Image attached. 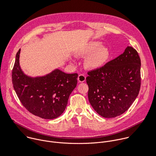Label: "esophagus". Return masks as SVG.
Segmentation results:
<instances>
[{
  "mask_svg": "<svg viewBox=\"0 0 156 156\" xmlns=\"http://www.w3.org/2000/svg\"><path fill=\"white\" fill-rule=\"evenodd\" d=\"M77 79L79 82H83L86 80V76L84 74H79Z\"/></svg>",
  "mask_w": 156,
  "mask_h": 156,
  "instance_id": "34e87169",
  "label": "esophagus"
}]
</instances>
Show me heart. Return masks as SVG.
<instances>
[{
    "instance_id": "obj_1",
    "label": "heart",
    "mask_w": 156,
    "mask_h": 156,
    "mask_svg": "<svg viewBox=\"0 0 156 156\" xmlns=\"http://www.w3.org/2000/svg\"><path fill=\"white\" fill-rule=\"evenodd\" d=\"M79 55L88 57L85 66L90 69H98L104 66L110 60L111 53L106 47H102L98 41H91L81 48Z\"/></svg>"
}]
</instances>
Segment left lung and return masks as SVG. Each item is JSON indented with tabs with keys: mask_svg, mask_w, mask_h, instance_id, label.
Here are the masks:
<instances>
[{
	"mask_svg": "<svg viewBox=\"0 0 156 156\" xmlns=\"http://www.w3.org/2000/svg\"><path fill=\"white\" fill-rule=\"evenodd\" d=\"M140 68L137 51L127 46L102 68L88 72V100L99 115L115 118L129 109L140 89Z\"/></svg>",
	"mask_w": 156,
	"mask_h": 156,
	"instance_id": "1",
	"label": "left lung"
}]
</instances>
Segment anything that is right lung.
<instances>
[{
  "instance_id": "obj_1",
  "label": "right lung",
  "mask_w": 156,
  "mask_h": 156,
  "mask_svg": "<svg viewBox=\"0 0 156 156\" xmlns=\"http://www.w3.org/2000/svg\"><path fill=\"white\" fill-rule=\"evenodd\" d=\"M20 51L16 54L12 70V83L20 101L35 116L48 119L58 117L77 85L78 74H66L56 69L44 76L29 77L21 69Z\"/></svg>"
}]
</instances>
